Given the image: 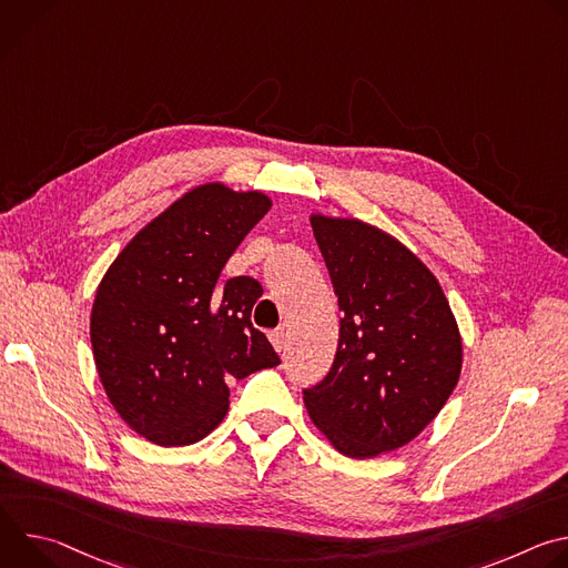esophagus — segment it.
<instances>
[{
  "instance_id": "obj_1",
  "label": "esophagus",
  "mask_w": 568,
  "mask_h": 568,
  "mask_svg": "<svg viewBox=\"0 0 568 568\" xmlns=\"http://www.w3.org/2000/svg\"><path fill=\"white\" fill-rule=\"evenodd\" d=\"M270 342H272V346L281 353V351H285V344H287V331L285 328H276V331H272L270 333Z\"/></svg>"
}]
</instances>
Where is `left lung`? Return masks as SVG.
Returning a JSON list of instances; mask_svg holds the SVG:
<instances>
[{
  "label": "left lung",
  "instance_id": "1",
  "mask_svg": "<svg viewBox=\"0 0 568 568\" xmlns=\"http://www.w3.org/2000/svg\"><path fill=\"white\" fill-rule=\"evenodd\" d=\"M339 301L328 377L303 390L314 427L344 456L412 443L458 384L463 337L434 272L384 229L310 213Z\"/></svg>",
  "mask_w": 568,
  "mask_h": 568
}]
</instances>
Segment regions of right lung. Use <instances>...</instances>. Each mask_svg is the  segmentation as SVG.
<instances>
[{
	"mask_svg": "<svg viewBox=\"0 0 568 568\" xmlns=\"http://www.w3.org/2000/svg\"><path fill=\"white\" fill-rule=\"evenodd\" d=\"M263 191L206 182L152 217L103 274L90 316L94 364L123 423L159 447L206 438L229 412V379L281 364L252 326L250 276L217 281L272 209Z\"/></svg>",
	"mask_w": 568,
	"mask_h": 568,
	"instance_id": "right-lung-1",
	"label": "right lung"
}]
</instances>
